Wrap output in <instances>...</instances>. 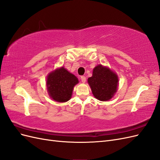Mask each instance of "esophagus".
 Listing matches in <instances>:
<instances>
[{"label":"esophagus","instance_id":"esophagus-1","mask_svg":"<svg viewBox=\"0 0 160 160\" xmlns=\"http://www.w3.org/2000/svg\"><path fill=\"white\" fill-rule=\"evenodd\" d=\"M81 80L82 82H83V83H85V81H86V77H85V76H81Z\"/></svg>","mask_w":160,"mask_h":160}]
</instances>
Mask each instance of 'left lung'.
I'll return each mask as SVG.
<instances>
[{
  "label": "left lung",
  "mask_w": 160,
  "mask_h": 160,
  "mask_svg": "<svg viewBox=\"0 0 160 160\" xmlns=\"http://www.w3.org/2000/svg\"><path fill=\"white\" fill-rule=\"evenodd\" d=\"M118 77L107 67L101 65L96 66L93 75L88 78V83L96 99L106 101L113 98L117 92Z\"/></svg>",
  "instance_id": "obj_1"
}]
</instances>
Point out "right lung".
I'll return each mask as SVG.
<instances>
[{"label":"right lung","mask_w":160,"mask_h":160,"mask_svg":"<svg viewBox=\"0 0 160 160\" xmlns=\"http://www.w3.org/2000/svg\"><path fill=\"white\" fill-rule=\"evenodd\" d=\"M79 80L63 67L52 71L47 77V88L50 98L57 102L69 101L74 86Z\"/></svg>","instance_id":"1"}]
</instances>
